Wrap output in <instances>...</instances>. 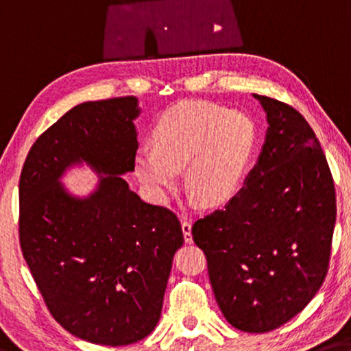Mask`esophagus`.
Listing matches in <instances>:
<instances>
[{
  "label": "esophagus",
  "mask_w": 351,
  "mask_h": 351,
  "mask_svg": "<svg viewBox=\"0 0 351 351\" xmlns=\"http://www.w3.org/2000/svg\"><path fill=\"white\" fill-rule=\"evenodd\" d=\"M181 228H182V234H184V241L187 243H192L193 239H192V223L191 221H189L187 219H182Z\"/></svg>",
  "instance_id": "34e87169"
}]
</instances>
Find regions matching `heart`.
Masks as SVG:
<instances>
[{
    "instance_id": "obj_1",
    "label": "heart",
    "mask_w": 351,
    "mask_h": 351,
    "mask_svg": "<svg viewBox=\"0 0 351 351\" xmlns=\"http://www.w3.org/2000/svg\"><path fill=\"white\" fill-rule=\"evenodd\" d=\"M253 143L247 115L209 101H182L160 115L153 149H138L134 171L154 199L165 202L186 167L187 184L206 203H221L241 184Z\"/></svg>"
}]
</instances>
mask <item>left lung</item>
I'll return each mask as SVG.
<instances>
[{
	"instance_id": "left-lung-1",
	"label": "left lung",
	"mask_w": 351,
	"mask_h": 351,
	"mask_svg": "<svg viewBox=\"0 0 351 351\" xmlns=\"http://www.w3.org/2000/svg\"><path fill=\"white\" fill-rule=\"evenodd\" d=\"M267 114L258 162L223 209L192 226L225 319L245 332L280 328L324 285L336 223L335 182L314 131L286 103Z\"/></svg>"
}]
</instances>
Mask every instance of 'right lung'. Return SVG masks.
<instances>
[{
    "instance_id": "1",
    "label": "right lung",
    "mask_w": 351,
    "mask_h": 351,
    "mask_svg": "<svg viewBox=\"0 0 351 351\" xmlns=\"http://www.w3.org/2000/svg\"><path fill=\"white\" fill-rule=\"evenodd\" d=\"M141 114L136 97L75 106L37 138L20 175V247L47 308L71 335L130 346L158 325L181 223L145 203L121 175L134 170ZM86 162L95 191L73 197L60 184Z\"/></svg>"
}]
</instances>
